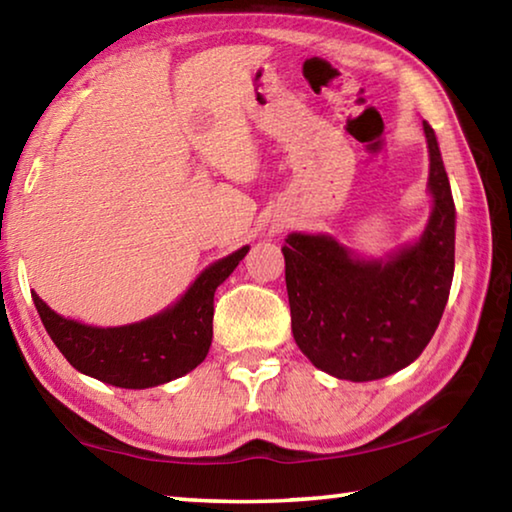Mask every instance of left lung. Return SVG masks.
Returning a JSON list of instances; mask_svg holds the SVG:
<instances>
[{"instance_id": "8db88e82", "label": "left lung", "mask_w": 512, "mask_h": 512, "mask_svg": "<svg viewBox=\"0 0 512 512\" xmlns=\"http://www.w3.org/2000/svg\"><path fill=\"white\" fill-rule=\"evenodd\" d=\"M433 210L422 237L384 259H363L329 235L293 232L282 246L291 329L298 348L327 375L372 381L420 357L443 318L454 277L456 210L433 128Z\"/></svg>"}]
</instances>
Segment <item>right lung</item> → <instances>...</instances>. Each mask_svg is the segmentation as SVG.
Returning <instances> with one entry per match:
<instances>
[{"mask_svg": "<svg viewBox=\"0 0 512 512\" xmlns=\"http://www.w3.org/2000/svg\"><path fill=\"white\" fill-rule=\"evenodd\" d=\"M250 246L219 259L196 277L176 305L121 327H92L56 314L31 293L42 325L72 366L103 384L151 388L187 375L212 345L214 291L228 280Z\"/></svg>", "mask_w": 512, "mask_h": 512, "instance_id": "right-lung-1", "label": "right lung"}]
</instances>
